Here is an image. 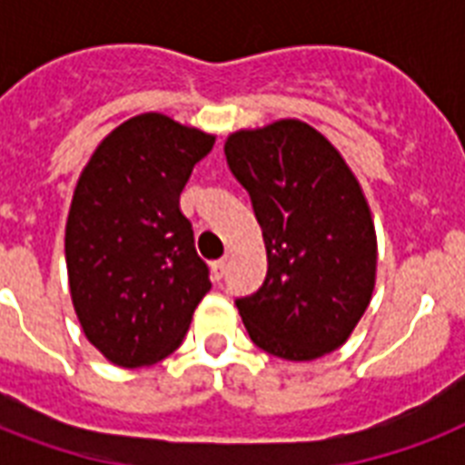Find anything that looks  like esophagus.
<instances>
[{
	"mask_svg": "<svg viewBox=\"0 0 465 465\" xmlns=\"http://www.w3.org/2000/svg\"><path fill=\"white\" fill-rule=\"evenodd\" d=\"M224 275H226V261H224V258H222V261L212 262V280H214V282H222V280H224Z\"/></svg>",
	"mask_w": 465,
	"mask_h": 465,
	"instance_id": "obj_1",
	"label": "esophagus"
}]
</instances>
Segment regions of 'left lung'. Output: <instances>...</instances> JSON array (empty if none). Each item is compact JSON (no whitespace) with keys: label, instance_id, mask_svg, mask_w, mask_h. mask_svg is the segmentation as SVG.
<instances>
[{"label":"left lung","instance_id":"left-lung-1","mask_svg":"<svg viewBox=\"0 0 465 465\" xmlns=\"http://www.w3.org/2000/svg\"><path fill=\"white\" fill-rule=\"evenodd\" d=\"M268 251V272L236 299L255 345L290 361L338 350L367 311L376 233L352 171L302 120L241 130L224 144Z\"/></svg>","mask_w":465,"mask_h":465}]
</instances>
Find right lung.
I'll return each instance as SVG.
<instances>
[{"mask_svg":"<svg viewBox=\"0 0 465 465\" xmlns=\"http://www.w3.org/2000/svg\"><path fill=\"white\" fill-rule=\"evenodd\" d=\"M214 137L144 113L115 127L79 175L64 255L86 338L118 367H147L183 342L210 292L181 193Z\"/></svg>","mask_w":465,"mask_h":465,"instance_id":"1","label":"right lung"}]
</instances>
